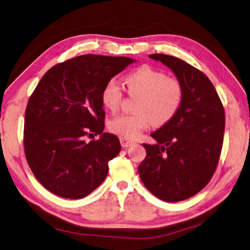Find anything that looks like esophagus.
Wrapping results in <instances>:
<instances>
[{"label": "esophagus", "instance_id": "esophagus-1", "mask_svg": "<svg viewBox=\"0 0 250 250\" xmlns=\"http://www.w3.org/2000/svg\"><path fill=\"white\" fill-rule=\"evenodd\" d=\"M120 144L124 148H128L130 146H133L135 143L132 141H129V140H125V139H120Z\"/></svg>", "mask_w": 250, "mask_h": 250}]
</instances>
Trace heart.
<instances>
[{
	"mask_svg": "<svg viewBox=\"0 0 250 250\" xmlns=\"http://www.w3.org/2000/svg\"><path fill=\"white\" fill-rule=\"evenodd\" d=\"M126 91L137 95L136 114L120 115L109 122V130L122 139L134 140L150 125H161L171 120L177 113L183 100V86L178 79L148 65L141 66L126 74L124 78ZM102 103L106 109L115 111L119 107L122 92L114 81L102 90Z\"/></svg>",
	"mask_w": 250,
	"mask_h": 250,
	"instance_id": "b5f03b06",
	"label": "heart"
}]
</instances>
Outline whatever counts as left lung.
Wrapping results in <instances>:
<instances>
[{
  "instance_id": "8db88e82",
  "label": "left lung",
  "mask_w": 250,
  "mask_h": 250,
  "mask_svg": "<svg viewBox=\"0 0 250 250\" xmlns=\"http://www.w3.org/2000/svg\"><path fill=\"white\" fill-rule=\"evenodd\" d=\"M167 66L183 86L177 113L143 144L146 158L139 167L145 187L157 198L178 202L208 184L219 161L225 133V109L205 74L176 57L150 55Z\"/></svg>"
}]
</instances>
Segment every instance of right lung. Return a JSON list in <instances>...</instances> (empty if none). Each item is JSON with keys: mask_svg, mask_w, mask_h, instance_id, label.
<instances>
[{"mask_svg": "<svg viewBox=\"0 0 250 250\" xmlns=\"http://www.w3.org/2000/svg\"><path fill=\"white\" fill-rule=\"evenodd\" d=\"M136 62L126 57L83 55L51 67L24 115V152L36 179L62 198L83 199L107 176L120 152L119 139L103 133L102 90ZM100 134L97 141L85 137Z\"/></svg>", "mask_w": 250, "mask_h": 250, "instance_id": "right-lung-1", "label": "right lung"}]
</instances>
